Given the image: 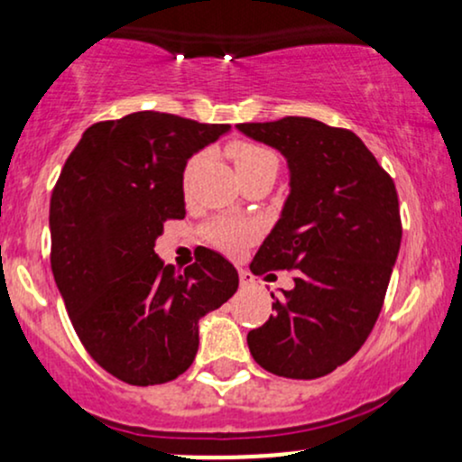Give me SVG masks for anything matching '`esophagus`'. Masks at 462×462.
Instances as JSON below:
<instances>
[{"mask_svg":"<svg viewBox=\"0 0 462 462\" xmlns=\"http://www.w3.org/2000/svg\"><path fill=\"white\" fill-rule=\"evenodd\" d=\"M238 278H241L243 289H254V286H256V280H254V275L245 272V269H241V272H238Z\"/></svg>","mask_w":462,"mask_h":462,"instance_id":"34e87169","label":"esophagus"}]
</instances>
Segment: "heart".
Listing matches in <instances>:
<instances>
[{"mask_svg":"<svg viewBox=\"0 0 462 462\" xmlns=\"http://www.w3.org/2000/svg\"><path fill=\"white\" fill-rule=\"evenodd\" d=\"M227 153H230L241 178L254 171H263V169H278V158L273 156V152H269L263 145H256V143L235 141L227 147ZM193 164L195 161L190 162V167ZM254 236H256V230L249 224H243V221L221 219L206 227V238L227 254H238L247 243L254 241Z\"/></svg>","mask_w":462,"mask_h":462,"instance_id":"b5f03b06","label":"heart"}]
</instances>
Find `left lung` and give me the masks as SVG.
I'll use <instances>...</instances> for the list:
<instances>
[{"label":"left lung","mask_w":462,"mask_h":462,"mask_svg":"<svg viewBox=\"0 0 462 462\" xmlns=\"http://www.w3.org/2000/svg\"><path fill=\"white\" fill-rule=\"evenodd\" d=\"M236 128L275 147L291 173L282 215L249 269H293L295 286L272 293L273 315L249 330V352L269 374L321 378L363 347L383 310L402 243L393 178L354 132L310 116Z\"/></svg>","instance_id":"obj_1"}]
</instances>
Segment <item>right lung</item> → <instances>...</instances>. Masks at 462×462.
Instances as JSON below:
<instances>
[{
    "label": "right lung",
    "mask_w": 462,
    "mask_h": 462,
    "mask_svg": "<svg viewBox=\"0 0 462 462\" xmlns=\"http://www.w3.org/2000/svg\"><path fill=\"white\" fill-rule=\"evenodd\" d=\"M230 130L178 115L99 121L69 153L50 201L51 272L95 363L134 386L176 380L195 360L198 323L238 289L213 249L184 273L153 252L167 219H184V167Z\"/></svg>",
    "instance_id": "1"
}]
</instances>
